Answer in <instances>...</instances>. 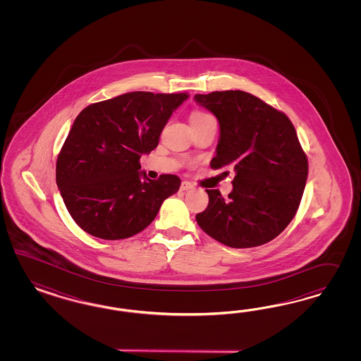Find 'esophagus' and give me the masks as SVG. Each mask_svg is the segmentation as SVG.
<instances>
[{
	"label": "esophagus",
	"instance_id": "esophagus-1",
	"mask_svg": "<svg viewBox=\"0 0 361 361\" xmlns=\"http://www.w3.org/2000/svg\"><path fill=\"white\" fill-rule=\"evenodd\" d=\"M180 188H181V190H189V189H192V188H193V184H192V183H189V181H183Z\"/></svg>",
	"mask_w": 361,
	"mask_h": 361
}]
</instances>
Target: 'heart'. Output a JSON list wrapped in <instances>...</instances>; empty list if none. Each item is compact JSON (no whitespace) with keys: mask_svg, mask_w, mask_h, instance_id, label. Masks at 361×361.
<instances>
[{"mask_svg":"<svg viewBox=\"0 0 361 361\" xmlns=\"http://www.w3.org/2000/svg\"><path fill=\"white\" fill-rule=\"evenodd\" d=\"M209 118H213V116H212L210 114H208V112H205V111H196V112H193L192 116H190V123L205 121V119H209Z\"/></svg>","mask_w":361,"mask_h":361,"instance_id":"obj_1","label":"heart"}]
</instances>
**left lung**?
<instances>
[{"instance_id":"obj_1","label":"left lung","mask_w":361,"mask_h":361,"mask_svg":"<svg viewBox=\"0 0 361 361\" xmlns=\"http://www.w3.org/2000/svg\"><path fill=\"white\" fill-rule=\"evenodd\" d=\"M195 100L219 119L217 154L210 166L235 171L228 198L219 189H207L208 208L197 214V224L229 247L270 242L295 217L306 186L308 161L293 123L240 90L196 94Z\"/></svg>"}]
</instances>
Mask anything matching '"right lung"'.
Here are the masks:
<instances>
[{"label":"right lung","instance_id":"obj_1","mask_svg":"<svg viewBox=\"0 0 361 361\" xmlns=\"http://www.w3.org/2000/svg\"><path fill=\"white\" fill-rule=\"evenodd\" d=\"M188 92L135 91L90 104L77 116L56 159V185L80 229L102 240H124L145 229L181 180L140 171L172 112ZM146 180L141 181L140 176Z\"/></svg>","mask_w":361,"mask_h":361}]
</instances>
